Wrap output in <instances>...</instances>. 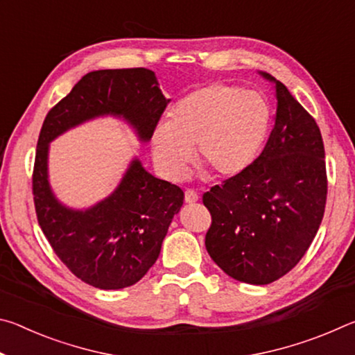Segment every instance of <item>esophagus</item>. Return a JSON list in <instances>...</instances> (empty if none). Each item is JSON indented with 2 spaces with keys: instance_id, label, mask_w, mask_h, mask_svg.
<instances>
[{
  "instance_id": "34e87169",
  "label": "esophagus",
  "mask_w": 355,
  "mask_h": 355,
  "mask_svg": "<svg viewBox=\"0 0 355 355\" xmlns=\"http://www.w3.org/2000/svg\"><path fill=\"white\" fill-rule=\"evenodd\" d=\"M200 199V196L197 194L194 189H186L184 191V202L186 203H194Z\"/></svg>"
}]
</instances>
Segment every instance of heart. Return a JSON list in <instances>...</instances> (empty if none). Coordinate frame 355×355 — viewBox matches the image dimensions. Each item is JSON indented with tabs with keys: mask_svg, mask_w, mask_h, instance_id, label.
Returning <instances> with one entry per match:
<instances>
[{
	"mask_svg": "<svg viewBox=\"0 0 355 355\" xmlns=\"http://www.w3.org/2000/svg\"><path fill=\"white\" fill-rule=\"evenodd\" d=\"M272 111L258 92L213 83L178 100L152 136L153 159L167 178L184 175L191 147L199 164L218 178L248 171L271 130Z\"/></svg>",
	"mask_w": 355,
	"mask_h": 355,
	"instance_id": "b5f03b06",
	"label": "heart"
}]
</instances>
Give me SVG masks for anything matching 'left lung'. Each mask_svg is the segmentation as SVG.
Listing matches in <instances>:
<instances>
[{
    "instance_id": "8db88e82",
    "label": "left lung",
    "mask_w": 355,
    "mask_h": 355,
    "mask_svg": "<svg viewBox=\"0 0 355 355\" xmlns=\"http://www.w3.org/2000/svg\"><path fill=\"white\" fill-rule=\"evenodd\" d=\"M274 83L277 112L261 155L241 175L203 194L211 213L205 245L235 280L268 285L309 250L327 199L324 144L315 119L285 84Z\"/></svg>"
}]
</instances>
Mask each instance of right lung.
Returning <instances> with one entry per match:
<instances>
[{"label": "right lung", "mask_w": 355, "mask_h": 355, "mask_svg": "<svg viewBox=\"0 0 355 355\" xmlns=\"http://www.w3.org/2000/svg\"><path fill=\"white\" fill-rule=\"evenodd\" d=\"M169 101L152 70H95L51 107L42 125L33 172L39 225L65 266L100 290L131 286L147 274L183 205L184 192L153 177L135 158L111 196L87 209L69 208L56 199L48 182L50 142L103 116L127 120L139 141L147 142Z\"/></svg>", "instance_id": "obj_1"}]
</instances>
